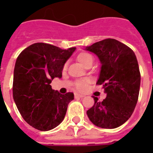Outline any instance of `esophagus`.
Here are the masks:
<instances>
[{"label":"esophagus","instance_id":"34e87169","mask_svg":"<svg viewBox=\"0 0 153 153\" xmlns=\"http://www.w3.org/2000/svg\"><path fill=\"white\" fill-rule=\"evenodd\" d=\"M74 97H75V98H83L84 95L83 94H80L75 93L74 94Z\"/></svg>","mask_w":153,"mask_h":153}]
</instances>
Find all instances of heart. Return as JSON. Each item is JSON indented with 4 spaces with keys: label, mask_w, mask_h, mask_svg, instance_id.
I'll return each mask as SVG.
<instances>
[{
    "label": "heart",
    "mask_w": 153,
    "mask_h": 153,
    "mask_svg": "<svg viewBox=\"0 0 153 153\" xmlns=\"http://www.w3.org/2000/svg\"><path fill=\"white\" fill-rule=\"evenodd\" d=\"M77 60L79 61L82 65H83L84 67L86 66L89 62L93 61V57L91 54L86 52H82L77 56ZM89 84L88 79H80L78 80L75 83V86H76L77 90H79L80 91H86L87 86Z\"/></svg>",
    "instance_id": "1"
}]
</instances>
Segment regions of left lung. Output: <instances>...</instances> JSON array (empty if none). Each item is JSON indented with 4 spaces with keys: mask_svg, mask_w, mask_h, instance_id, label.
Returning a JSON list of instances; mask_svg holds the SVG:
<instances>
[{
    "mask_svg": "<svg viewBox=\"0 0 153 153\" xmlns=\"http://www.w3.org/2000/svg\"><path fill=\"white\" fill-rule=\"evenodd\" d=\"M85 50L100 60L97 84L102 85L106 94L102 102L93 97L94 105L87 110V116L98 127L117 128L128 121L138 100L140 74L137 57L132 49L114 39H103Z\"/></svg>",
    "mask_w": 153,
    "mask_h": 153,
    "instance_id": "8db88e82",
    "label": "left lung"
}]
</instances>
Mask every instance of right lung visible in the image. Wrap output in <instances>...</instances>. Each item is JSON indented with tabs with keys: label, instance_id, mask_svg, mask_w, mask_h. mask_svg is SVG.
<instances>
[{
	"label": "right lung",
	"instance_id": "add662e5",
	"mask_svg": "<svg viewBox=\"0 0 153 153\" xmlns=\"http://www.w3.org/2000/svg\"><path fill=\"white\" fill-rule=\"evenodd\" d=\"M76 48L63 50L54 45L36 43L20 53L13 74V94L18 110L33 128L48 131L64 119L74 99L71 92L62 94L50 85L61 78L65 62Z\"/></svg>",
	"mask_w": 153,
	"mask_h": 153
}]
</instances>
